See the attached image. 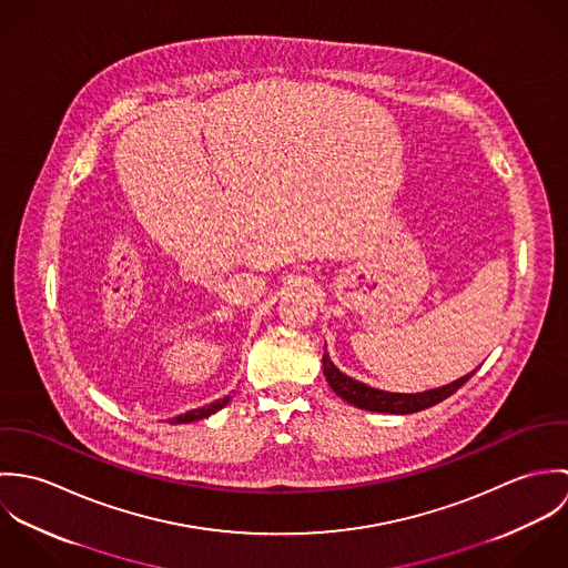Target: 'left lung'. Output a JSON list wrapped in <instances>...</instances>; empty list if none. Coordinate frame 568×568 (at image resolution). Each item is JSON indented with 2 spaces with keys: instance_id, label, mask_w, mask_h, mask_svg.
<instances>
[{
  "instance_id": "obj_1",
  "label": "left lung",
  "mask_w": 568,
  "mask_h": 568,
  "mask_svg": "<svg viewBox=\"0 0 568 568\" xmlns=\"http://www.w3.org/2000/svg\"><path fill=\"white\" fill-rule=\"evenodd\" d=\"M477 372V369H475ZM475 372L462 376L459 381L446 385V387H437L430 392H422V394H392V392H381L374 387H367L365 383H358L349 376H345L324 352V374L327 385L332 387V392L343 398L349 405L365 408V410H376V413H394V415H406V413H417L422 408L437 405L442 400H446L448 396H453L459 387H464Z\"/></svg>"
}]
</instances>
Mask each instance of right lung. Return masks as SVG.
Masks as SVG:
<instances>
[{
  "mask_svg": "<svg viewBox=\"0 0 568 568\" xmlns=\"http://www.w3.org/2000/svg\"><path fill=\"white\" fill-rule=\"evenodd\" d=\"M227 403H230V396H227V398H223V400H216V403H212V405L201 406V408L187 410V413H183V415H176V417H172V419H168V422H170V424H187V422H196V419L210 417L212 413L221 410V408L227 405Z\"/></svg>",
  "mask_w": 568,
  "mask_h": 568,
  "instance_id": "1",
  "label": "right lung"
}]
</instances>
